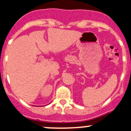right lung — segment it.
I'll return each instance as SVG.
<instances>
[{
    "instance_id": "right-lung-1",
    "label": "right lung",
    "mask_w": 131,
    "mask_h": 131,
    "mask_svg": "<svg viewBox=\"0 0 131 131\" xmlns=\"http://www.w3.org/2000/svg\"><path fill=\"white\" fill-rule=\"evenodd\" d=\"M49 104H50V103H49Z\"/></svg>"
}]
</instances>
